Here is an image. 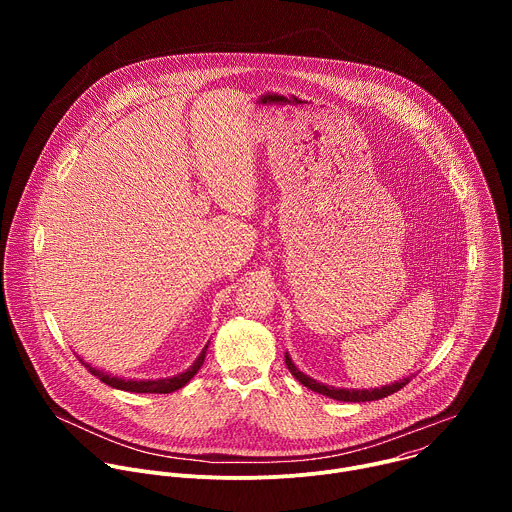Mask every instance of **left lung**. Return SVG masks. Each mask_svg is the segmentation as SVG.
<instances>
[{
	"mask_svg": "<svg viewBox=\"0 0 512 512\" xmlns=\"http://www.w3.org/2000/svg\"><path fill=\"white\" fill-rule=\"evenodd\" d=\"M285 364H287L289 373L294 375L304 387L312 389L314 393L326 395V397H330V399L348 401V403H364V401L383 399V397H387V395L397 393L399 389H403V387L411 381V377H407V379H401V381H397V383H393V385H385V387H381V389H371V391H369V389H362V391H356V389H336V387H328V385H324V383H318V381H314L312 377H308V375H304L302 371H298L296 364L291 362L289 354H285Z\"/></svg>",
	"mask_w": 512,
	"mask_h": 512,
	"instance_id": "8db88e82",
	"label": "left lung"
}]
</instances>
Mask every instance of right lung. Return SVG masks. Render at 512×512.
Segmentation results:
<instances>
[{"label": "right lung", "instance_id": "right-lung-1", "mask_svg": "<svg viewBox=\"0 0 512 512\" xmlns=\"http://www.w3.org/2000/svg\"><path fill=\"white\" fill-rule=\"evenodd\" d=\"M206 348L208 346H204V350L200 352V356L194 360V364L188 371H184L182 375H176L172 379H158V381H131V379L125 381V379H117V377H111V375H105V373L93 369L91 364H87L85 360H81V362L91 371V375L99 377L105 385H109L113 389H121V391H129V393H172V391L182 389L198 373V369L204 362V356H206Z\"/></svg>", "mask_w": 512, "mask_h": 512}]
</instances>
